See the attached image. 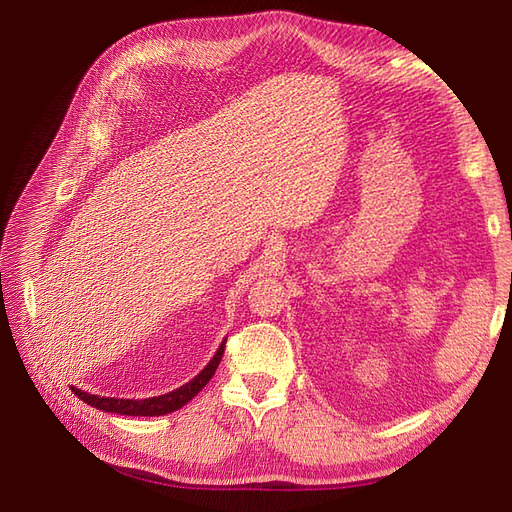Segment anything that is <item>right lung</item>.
I'll use <instances>...</instances> for the list:
<instances>
[{"label":"right lung","instance_id":"obj_1","mask_svg":"<svg viewBox=\"0 0 512 512\" xmlns=\"http://www.w3.org/2000/svg\"><path fill=\"white\" fill-rule=\"evenodd\" d=\"M224 346H226V339L218 348V352L213 354V359L207 363V367L200 371L196 378H192L190 382H185L183 386H179V389L170 391L166 395L149 397V399H117V397L91 395V393L76 389V386H70V389L76 397L83 399L87 406H94L102 412H115V414H126V416H162V414L183 408L192 397H196L200 391L205 389V384L213 378L215 369H218V365L222 361Z\"/></svg>","mask_w":512,"mask_h":512}]
</instances>
